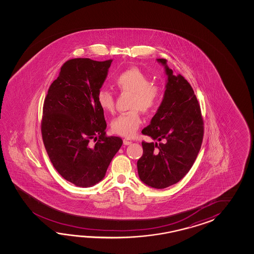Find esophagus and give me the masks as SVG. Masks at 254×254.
Listing matches in <instances>:
<instances>
[{
	"label": "esophagus",
	"instance_id": "1",
	"mask_svg": "<svg viewBox=\"0 0 254 254\" xmlns=\"http://www.w3.org/2000/svg\"><path fill=\"white\" fill-rule=\"evenodd\" d=\"M131 142H132V141H131V140L129 139V138H125V139H124V144H125V145H129Z\"/></svg>",
	"mask_w": 254,
	"mask_h": 254
}]
</instances>
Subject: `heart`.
<instances>
[{
    "label": "heart",
    "mask_w": 254,
    "mask_h": 254,
    "mask_svg": "<svg viewBox=\"0 0 254 254\" xmlns=\"http://www.w3.org/2000/svg\"><path fill=\"white\" fill-rule=\"evenodd\" d=\"M114 83L121 92L131 94L129 107L133 111L117 116L112 122V129L116 134L132 137L142 123L139 110L151 113L161 103V87L151 82L149 76L135 67L120 72L115 77ZM97 102L105 112H112L114 108V93L104 88L100 89Z\"/></svg>",
    "instance_id": "heart-1"
}]
</instances>
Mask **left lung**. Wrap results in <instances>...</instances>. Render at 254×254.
Instances as JSON below:
<instances>
[{
  "instance_id": "8db88e82",
  "label": "left lung",
  "mask_w": 254,
  "mask_h": 254,
  "mask_svg": "<svg viewBox=\"0 0 254 254\" xmlns=\"http://www.w3.org/2000/svg\"><path fill=\"white\" fill-rule=\"evenodd\" d=\"M167 76L162 103L141 133L158 142L142 141L143 154L137 162L143 184L164 189L188 173L200 151L203 121L194 92L181 74L169 68L167 60L157 59Z\"/></svg>"
}]
</instances>
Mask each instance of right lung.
<instances>
[{"instance_id":"right-lung-1","label":"right lung","mask_w":254,"mask_h":254,"mask_svg":"<svg viewBox=\"0 0 254 254\" xmlns=\"http://www.w3.org/2000/svg\"><path fill=\"white\" fill-rule=\"evenodd\" d=\"M112 62L67 61L43 103L42 135L49 158L56 171L78 187L100 183L123 144L119 137L105 135L107 125L97 102Z\"/></svg>"}]
</instances>
